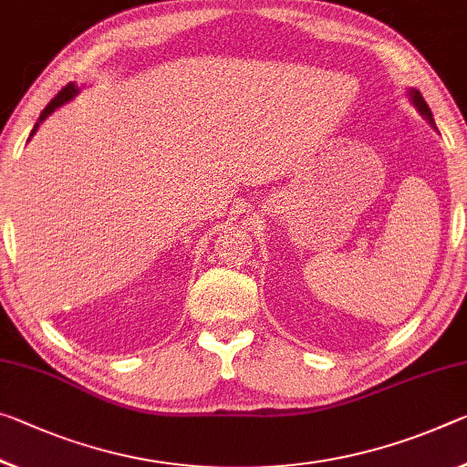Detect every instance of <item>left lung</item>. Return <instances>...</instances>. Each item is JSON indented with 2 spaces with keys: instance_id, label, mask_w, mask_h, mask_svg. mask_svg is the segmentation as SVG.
Masks as SVG:
<instances>
[{
  "instance_id": "1",
  "label": "left lung",
  "mask_w": 467,
  "mask_h": 467,
  "mask_svg": "<svg viewBox=\"0 0 467 467\" xmlns=\"http://www.w3.org/2000/svg\"><path fill=\"white\" fill-rule=\"evenodd\" d=\"M410 98H411V101H413V106H416V108L420 109V114L424 116L426 120L431 122L432 127H434V118H432L431 108H428V103L424 101V98H421V93L418 91V88H410Z\"/></svg>"
}]
</instances>
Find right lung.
I'll use <instances>...</instances> for the list:
<instances>
[{
  "instance_id": "obj_1",
  "label": "right lung",
  "mask_w": 467,
  "mask_h": 467,
  "mask_svg": "<svg viewBox=\"0 0 467 467\" xmlns=\"http://www.w3.org/2000/svg\"><path fill=\"white\" fill-rule=\"evenodd\" d=\"M78 93V88L77 87H74V83H68V85H66L64 88H62V91L60 93H57L56 95V98L54 99H51L49 103H47V106H46V109H43V112H41V116H39V120H36V124H35V127H33V130H31V137L35 135V132H36V129H39V124L43 122V120H46V118L51 114V112H56V109L57 108H60V106H64V103L66 101H70L72 98H74V95H77Z\"/></svg>"
}]
</instances>
